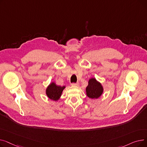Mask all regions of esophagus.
<instances>
[{"label":"esophagus","mask_w":147,"mask_h":147,"mask_svg":"<svg viewBox=\"0 0 147 147\" xmlns=\"http://www.w3.org/2000/svg\"><path fill=\"white\" fill-rule=\"evenodd\" d=\"M71 86H79V84L78 83H71Z\"/></svg>","instance_id":"esophagus-1"}]
</instances>
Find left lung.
Instances as JSON below:
<instances>
[{
	"label": "left lung",
	"instance_id": "left-lung-1",
	"mask_svg": "<svg viewBox=\"0 0 147 147\" xmlns=\"http://www.w3.org/2000/svg\"><path fill=\"white\" fill-rule=\"evenodd\" d=\"M86 95L90 99H98L104 92V88L102 84L95 78L89 79L88 85L86 88Z\"/></svg>",
	"mask_w": 147,
	"mask_h": 147
}]
</instances>
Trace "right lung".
<instances>
[{"mask_svg":"<svg viewBox=\"0 0 147 147\" xmlns=\"http://www.w3.org/2000/svg\"><path fill=\"white\" fill-rule=\"evenodd\" d=\"M65 88V86H58L55 82H51L46 88V95L52 101H58Z\"/></svg>","mask_w":147,"mask_h":147,"instance_id":"right-lung-1","label":"right lung"}]
</instances>
